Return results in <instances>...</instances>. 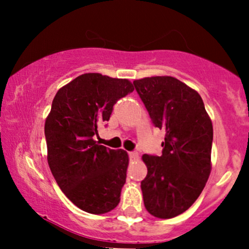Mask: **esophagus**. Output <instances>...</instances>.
<instances>
[{
	"instance_id": "obj_1",
	"label": "esophagus",
	"mask_w": 249,
	"mask_h": 249,
	"mask_svg": "<svg viewBox=\"0 0 249 249\" xmlns=\"http://www.w3.org/2000/svg\"><path fill=\"white\" fill-rule=\"evenodd\" d=\"M128 157H130L131 159H132V160H136V159H138V157H139V154H138V152H128Z\"/></svg>"
}]
</instances>
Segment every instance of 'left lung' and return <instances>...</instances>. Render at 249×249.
<instances>
[{"mask_svg":"<svg viewBox=\"0 0 249 249\" xmlns=\"http://www.w3.org/2000/svg\"><path fill=\"white\" fill-rule=\"evenodd\" d=\"M133 84L154 126L166 131L161 156H142L145 208L157 218H174L192 206L210 177L212 122L199 93L174 77H146Z\"/></svg>","mask_w":249,"mask_h":249,"instance_id":"left-lung-1","label":"left lung"}]
</instances>
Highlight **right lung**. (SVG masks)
<instances>
[{
    "instance_id": "right-lung-1",
    "label": "right lung",
    "mask_w": 249,
    "mask_h": 249,
    "mask_svg": "<svg viewBox=\"0 0 249 249\" xmlns=\"http://www.w3.org/2000/svg\"><path fill=\"white\" fill-rule=\"evenodd\" d=\"M134 90L128 79L84 73L57 91L44 133L48 164L63 193L84 212L104 214L121 201L128 156L93 141L113 105Z\"/></svg>"
}]
</instances>
